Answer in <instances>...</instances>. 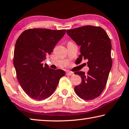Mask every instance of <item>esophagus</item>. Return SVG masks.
I'll list each match as a JSON object with an SVG mask.
<instances>
[{"label":"esophagus","instance_id":"esophagus-1","mask_svg":"<svg viewBox=\"0 0 129 129\" xmlns=\"http://www.w3.org/2000/svg\"><path fill=\"white\" fill-rule=\"evenodd\" d=\"M67 76H73V75H74V73L72 72H67Z\"/></svg>","mask_w":129,"mask_h":129}]
</instances>
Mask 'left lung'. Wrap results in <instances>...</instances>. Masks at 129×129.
I'll return each instance as SVG.
<instances>
[{
	"label": "left lung",
	"mask_w": 129,
	"mask_h": 129,
	"mask_svg": "<svg viewBox=\"0 0 129 129\" xmlns=\"http://www.w3.org/2000/svg\"><path fill=\"white\" fill-rule=\"evenodd\" d=\"M69 36L80 46L77 59L88 60L89 70L87 74L76 72L81 83L75 87L78 97L85 100H91L100 95L104 90L112 66L111 57L112 44L103 28L86 25L67 30Z\"/></svg>",
	"instance_id": "obj_1"
}]
</instances>
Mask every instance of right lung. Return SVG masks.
Returning a JSON list of instances; mask_svg holds the SVG:
<instances>
[{
	"label": "right lung",
	"mask_w": 129,
	"mask_h": 129,
	"mask_svg": "<svg viewBox=\"0 0 129 129\" xmlns=\"http://www.w3.org/2000/svg\"><path fill=\"white\" fill-rule=\"evenodd\" d=\"M66 32L65 29L34 28L25 30L15 44L14 65L17 80L24 92L32 99L43 100L50 97L65 76L61 69H51L43 61Z\"/></svg>",
	"instance_id": "add662e5"
}]
</instances>
